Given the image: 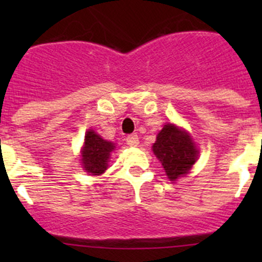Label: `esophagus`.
<instances>
[{
  "mask_svg": "<svg viewBox=\"0 0 262 262\" xmlns=\"http://www.w3.org/2000/svg\"><path fill=\"white\" fill-rule=\"evenodd\" d=\"M126 144L130 147H137L139 144V138L137 134H130V136L126 137Z\"/></svg>",
  "mask_w": 262,
  "mask_h": 262,
  "instance_id": "obj_1",
  "label": "esophagus"
}]
</instances>
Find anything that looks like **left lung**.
Returning <instances> with one entry per match:
<instances>
[{
  "mask_svg": "<svg viewBox=\"0 0 262 262\" xmlns=\"http://www.w3.org/2000/svg\"><path fill=\"white\" fill-rule=\"evenodd\" d=\"M152 148L172 181L189 172L198 158V149L191 138L173 124L163 126Z\"/></svg>",
  "mask_w": 262,
  "mask_h": 262,
  "instance_id": "8db88e82",
  "label": "left lung"
}]
</instances>
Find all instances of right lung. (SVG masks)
<instances>
[{"instance_id": "right-lung-1", "label": "right lung", "mask_w": 262, "mask_h": 262, "mask_svg": "<svg viewBox=\"0 0 262 262\" xmlns=\"http://www.w3.org/2000/svg\"><path fill=\"white\" fill-rule=\"evenodd\" d=\"M114 144L97 136L94 130H89L84 137V147L82 150L83 168L92 175H101L107 167L110 152Z\"/></svg>"}]
</instances>
